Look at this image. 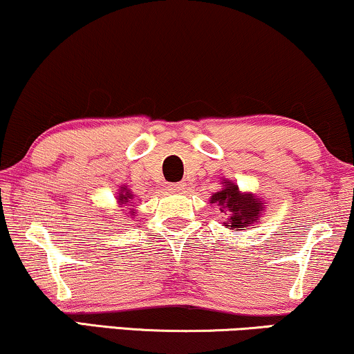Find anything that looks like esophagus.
I'll list each match as a JSON object with an SVG mask.
<instances>
[{
    "mask_svg": "<svg viewBox=\"0 0 354 354\" xmlns=\"http://www.w3.org/2000/svg\"><path fill=\"white\" fill-rule=\"evenodd\" d=\"M185 189H186L185 183H171V185L168 186V191L171 192H183Z\"/></svg>",
    "mask_w": 354,
    "mask_h": 354,
    "instance_id": "esophagus-1",
    "label": "esophagus"
}]
</instances>
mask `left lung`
Instances as JSON below:
<instances>
[{"label": "left lung", "mask_w": 354, "mask_h": 354, "mask_svg": "<svg viewBox=\"0 0 354 354\" xmlns=\"http://www.w3.org/2000/svg\"><path fill=\"white\" fill-rule=\"evenodd\" d=\"M222 185V189L212 194L210 204L218 205L221 212L229 214L227 229L247 230L250 223L257 222L263 212V201L252 192H240L239 186L229 180H223Z\"/></svg>", "instance_id": "1"}]
</instances>
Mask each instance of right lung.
Wrapping results in <instances>:
<instances>
[{
	"instance_id": "1",
	"label": "right lung",
	"mask_w": 354,
	"mask_h": 354,
	"mask_svg": "<svg viewBox=\"0 0 354 354\" xmlns=\"http://www.w3.org/2000/svg\"><path fill=\"white\" fill-rule=\"evenodd\" d=\"M132 199H133L132 192L129 191L127 187H122V189H120V192H119V196H118V203L119 204H127V203H131Z\"/></svg>"
}]
</instances>
